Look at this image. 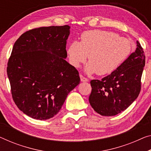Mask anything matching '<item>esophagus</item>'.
<instances>
[{
  "instance_id": "1",
  "label": "esophagus",
  "mask_w": 151,
  "mask_h": 151,
  "mask_svg": "<svg viewBox=\"0 0 151 151\" xmlns=\"http://www.w3.org/2000/svg\"><path fill=\"white\" fill-rule=\"evenodd\" d=\"M80 80L82 82H88V80L86 78H85L83 75H82V74L80 76Z\"/></svg>"
}]
</instances>
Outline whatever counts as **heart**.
Returning a JSON list of instances; mask_svg holds the SVG:
<instances>
[{
    "mask_svg": "<svg viewBox=\"0 0 151 151\" xmlns=\"http://www.w3.org/2000/svg\"><path fill=\"white\" fill-rule=\"evenodd\" d=\"M132 50L131 42L117 34L105 30H89L81 34L80 42H73L68 48L69 61L75 68L86 61L88 73L107 75L126 61Z\"/></svg>",
    "mask_w": 151,
    "mask_h": 151,
    "instance_id": "b5f03b06",
    "label": "heart"
}]
</instances>
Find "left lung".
<instances>
[{"mask_svg":"<svg viewBox=\"0 0 151 151\" xmlns=\"http://www.w3.org/2000/svg\"><path fill=\"white\" fill-rule=\"evenodd\" d=\"M135 51L118 68L101 80L90 81V105L99 114L113 116L124 111L137 99L141 90V78L145 55L137 40Z\"/></svg>","mask_w":151,"mask_h":151,"instance_id":"1","label":"left lung"}]
</instances>
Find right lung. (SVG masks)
I'll return each instance as SVG.
<instances>
[{
	"mask_svg": "<svg viewBox=\"0 0 151 151\" xmlns=\"http://www.w3.org/2000/svg\"><path fill=\"white\" fill-rule=\"evenodd\" d=\"M69 28L68 25L34 28L14 44L6 68L11 92L15 105L30 117H54L80 83L78 71L65 59Z\"/></svg>",
	"mask_w": 151,
	"mask_h": 151,
	"instance_id": "obj_1",
	"label": "right lung"
}]
</instances>
